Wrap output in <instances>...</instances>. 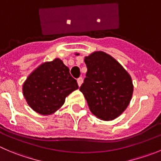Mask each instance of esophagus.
I'll list each match as a JSON object with an SVG mask.
<instances>
[{
    "mask_svg": "<svg viewBox=\"0 0 161 161\" xmlns=\"http://www.w3.org/2000/svg\"><path fill=\"white\" fill-rule=\"evenodd\" d=\"M82 83H83V78L82 77H79L77 79V84L79 86H80V85H82Z\"/></svg>",
    "mask_w": 161,
    "mask_h": 161,
    "instance_id": "1",
    "label": "esophagus"
}]
</instances>
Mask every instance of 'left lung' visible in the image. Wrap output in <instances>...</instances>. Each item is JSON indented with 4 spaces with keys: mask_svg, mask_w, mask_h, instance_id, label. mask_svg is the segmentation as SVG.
<instances>
[{
    "mask_svg": "<svg viewBox=\"0 0 161 161\" xmlns=\"http://www.w3.org/2000/svg\"><path fill=\"white\" fill-rule=\"evenodd\" d=\"M88 71L80 88L91 112L103 121L119 117L129 105L134 92L132 79L111 55L96 51L85 58Z\"/></svg>",
    "mask_w": 161,
    "mask_h": 161,
    "instance_id": "1",
    "label": "left lung"
}]
</instances>
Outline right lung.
Masks as SVG:
<instances>
[{
    "mask_svg": "<svg viewBox=\"0 0 161 161\" xmlns=\"http://www.w3.org/2000/svg\"><path fill=\"white\" fill-rule=\"evenodd\" d=\"M78 87L69 69L59 58L39 65L23 85V94L32 110L49 115L64 104L65 97Z\"/></svg>",
    "mask_w": 161,
    "mask_h": 161,
    "instance_id": "obj_1",
    "label": "right lung"
}]
</instances>
